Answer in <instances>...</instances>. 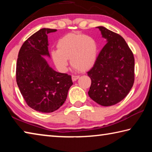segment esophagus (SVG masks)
Listing matches in <instances>:
<instances>
[{"label": "esophagus", "mask_w": 152, "mask_h": 152, "mask_svg": "<svg viewBox=\"0 0 152 152\" xmlns=\"http://www.w3.org/2000/svg\"><path fill=\"white\" fill-rule=\"evenodd\" d=\"M79 76H78V75H73L72 76V81L73 82H74V81H76L77 79H78L79 78Z\"/></svg>", "instance_id": "esophagus-1"}]
</instances>
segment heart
<instances>
[{
    "label": "heart",
    "mask_w": 152,
    "mask_h": 152,
    "mask_svg": "<svg viewBox=\"0 0 152 152\" xmlns=\"http://www.w3.org/2000/svg\"><path fill=\"white\" fill-rule=\"evenodd\" d=\"M57 50L51 51L53 63L59 70L64 72L70 58L72 66L80 71H86L94 66L98 54L96 41L80 33H68L58 40Z\"/></svg>",
    "instance_id": "obj_1"
}]
</instances>
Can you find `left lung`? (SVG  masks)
I'll return each instance as SVG.
<instances>
[{
	"label": "left lung",
	"mask_w": 152,
	"mask_h": 152,
	"mask_svg": "<svg viewBox=\"0 0 152 152\" xmlns=\"http://www.w3.org/2000/svg\"><path fill=\"white\" fill-rule=\"evenodd\" d=\"M105 45L87 74L91 79L88 95L102 106H112L127 96L134 83L135 60L125 39L104 27H97Z\"/></svg>",
	"instance_id": "8db88e82"
}]
</instances>
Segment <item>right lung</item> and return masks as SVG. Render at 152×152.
<instances>
[{
    "mask_svg": "<svg viewBox=\"0 0 152 152\" xmlns=\"http://www.w3.org/2000/svg\"><path fill=\"white\" fill-rule=\"evenodd\" d=\"M56 29L43 28L25 41L18 55L16 80L28 106L41 113L58 109L73 84L72 77L55 71L43 56L50 57L48 34Z\"/></svg>",
    "mask_w": 152,
    "mask_h": 152,
    "instance_id": "obj_1",
    "label": "right lung"
}]
</instances>
